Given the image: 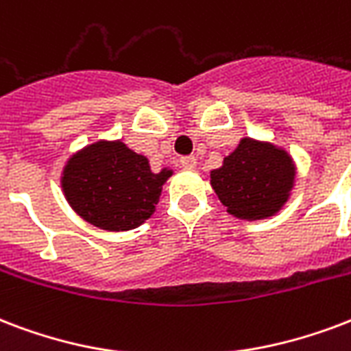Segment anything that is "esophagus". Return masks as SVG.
Here are the masks:
<instances>
[{
  "label": "esophagus",
  "mask_w": 351,
  "mask_h": 351,
  "mask_svg": "<svg viewBox=\"0 0 351 351\" xmlns=\"http://www.w3.org/2000/svg\"><path fill=\"white\" fill-rule=\"evenodd\" d=\"M180 164L184 169H195L197 167V158L195 156H182Z\"/></svg>",
  "instance_id": "34e87169"
}]
</instances>
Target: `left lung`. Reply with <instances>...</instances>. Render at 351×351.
I'll return each mask as SVG.
<instances>
[{
	"label": "left lung",
	"mask_w": 351,
	"mask_h": 351,
	"mask_svg": "<svg viewBox=\"0 0 351 351\" xmlns=\"http://www.w3.org/2000/svg\"><path fill=\"white\" fill-rule=\"evenodd\" d=\"M296 167L291 154L269 141L243 138L210 173L211 187L230 215L259 221L276 215L291 197Z\"/></svg>",
	"instance_id": "1"
}]
</instances>
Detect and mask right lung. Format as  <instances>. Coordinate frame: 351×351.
<instances>
[{
  "instance_id": "obj_1",
  "label": "right lung",
  "mask_w": 351,
  "mask_h": 351,
  "mask_svg": "<svg viewBox=\"0 0 351 351\" xmlns=\"http://www.w3.org/2000/svg\"><path fill=\"white\" fill-rule=\"evenodd\" d=\"M173 169L152 173L143 154L121 140L95 141L64 165L60 186L73 211L106 232L138 228L156 210Z\"/></svg>"
}]
</instances>
